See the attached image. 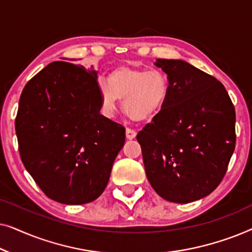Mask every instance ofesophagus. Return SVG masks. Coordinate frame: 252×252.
<instances>
[{"label":"esophagus","mask_w":252,"mask_h":252,"mask_svg":"<svg viewBox=\"0 0 252 252\" xmlns=\"http://www.w3.org/2000/svg\"><path fill=\"white\" fill-rule=\"evenodd\" d=\"M135 136H136L135 130H134L133 128H129V127H127V128H126V137H127V139L133 140Z\"/></svg>","instance_id":"obj_1"}]
</instances>
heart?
<instances>
[{
    "mask_svg": "<svg viewBox=\"0 0 252 252\" xmlns=\"http://www.w3.org/2000/svg\"><path fill=\"white\" fill-rule=\"evenodd\" d=\"M99 84L104 111L115 113L117 99H123L124 111L136 122L148 120L160 111L168 95V80L163 71L120 65Z\"/></svg>",
    "mask_w": 252,
    "mask_h": 252,
    "instance_id": "obj_1",
    "label": "heart"
}]
</instances>
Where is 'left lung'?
Listing matches in <instances>:
<instances>
[{
    "label": "left lung",
    "mask_w": 252,
    "mask_h": 252,
    "mask_svg": "<svg viewBox=\"0 0 252 252\" xmlns=\"http://www.w3.org/2000/svg\"><path fill=\"white\" fill-rule=\"evenodd\" d=\"M167 74L163 108L137 134L151 187L173 203L215 190L235 149V109L221 82L181 60H157Z\"/></svg>",
    "instance_id": "1"
}]
</instances>
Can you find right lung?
<instances>
[{"label":"right lung","instance_id":"1","mask_svg":"<svg viewBox=\"0 0 252 252\" xmlns=\"http://www.w3.org/2000/svg\"><path fill=\"white\" fill-rule=\"evenodd\" d=\"M96 71L53 62L24 87L16 117L20 158L48 197L86 204L104 191L125 127L99 113Z\"/></svg>","mask_w":252,"mask_h":252}]
</instances>
